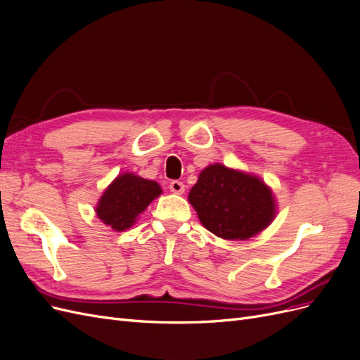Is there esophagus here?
<instances>
[{
	"label": "esophagus",
	"mask_w": 360,
	"mask_h": 360,
	"mask_svg": "<svg viewBox=\"0 0 360 360\" xmlns=\"http://www.w3.org/2000/svg\"><path fill=\"white\" fill-rule=\"evenodd\" d=\"M169 189H171V192H174V193H183V192H184V184H183V181H180V180H172V181L169 183Z\"/></svg>",
	"instance_id": "34e87169"
}]
</instances>
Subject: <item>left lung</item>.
<instances>
[{
    "instance_id": "8db88e82",
    "label": "left lung",
    "mask_w": 360,
    "mask_h": 360,
    "mask_svg": "<svg viewBox=\"0 0 360 360\" xmlns=\"http://www.w3.org/2000/svg\"><path fill=\"white\" fill-rule=\"evenodd\" d=\"M189 202L207 230L226 240H246L275 217L274 195L266 184L221 163L201 171Z\"/></svg>"
}]
</instances>
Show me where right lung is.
Instances as JSON below:
<instances>
[{
    "mask_svg": "<svg viewBox=\"0 0 360 360\" xmlns=\"http://www.w3.org/2000/svg\"><path fill=\"white\" fill-rule=\"evenodd\" d=\"M160 193L162 189L156 181L127 172L108 186L96 207V213L112 230L124 231Z\"/></svg>",
    "mask_w": 360,
    "mask_h": 360,
    "instance_id": "1",
    "label": "right lung"
}]
</instances>
